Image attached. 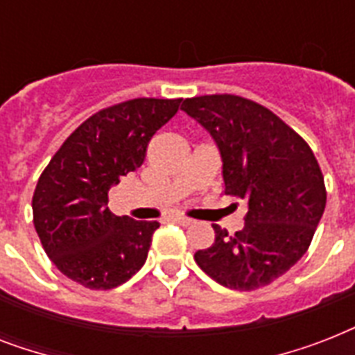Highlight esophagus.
I'll return each instance as SVG.
<instances>
[{
  "mask_svg": "<svg viewBox=\"0 0 355 355\" xmlns=\"http://www.w3.org/2000/svg\"><path fill=\"white\" fill-rule=\"evenodd\" d=\"M173 221L177 223V225H180V227H189V225L193 223V219H189V217H184V216H175L173 217Z\"/></svg>",
  "mask_w": 355,
  "mask_h": 355,
  "instance_id": "esophagus-1",
  "label": "esophagus"
}]
</instances>
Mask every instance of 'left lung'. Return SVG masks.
<instances>
[{
    "label": "left lung",
    "instance_id": "left-lung-1",
    "mask_svg": "<svg viewBox=\"0 0 355 355\" xmlns=\"http://www.w3.org/2000/svg\"><path fill=\"white\" fill-rule=\"evenodd\" d=\"M182 110L217 145L225 193L248 206L234 236L214 225L216 241L197 250L195 261L230 289L269 286L306 254L324 214V178L313 150L278 116L243 97H193Z\"/></svg>",
    "mask_w": 355,
    "mask_h": 355
}]
</instances>
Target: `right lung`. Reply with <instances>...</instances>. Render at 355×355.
Listing matches in <instances>:
<instances>
[{"mask_svg": "<svg viewBox=\"0 0 355 355\" xmlns=\"http://www.w3.org/2000/svg\"><path fill=\"white\" fill-rule=\"evenodd\" d=\"M182 99H132L86 119L36 184V234L55 267L88 289H112L144 267L160 223L108 210V191L136 173Z\"/></svg>", "mask_w": 355, "mask_h": 355, "instance_id": "add662e5", "label": "right lung"}]
</instances>
